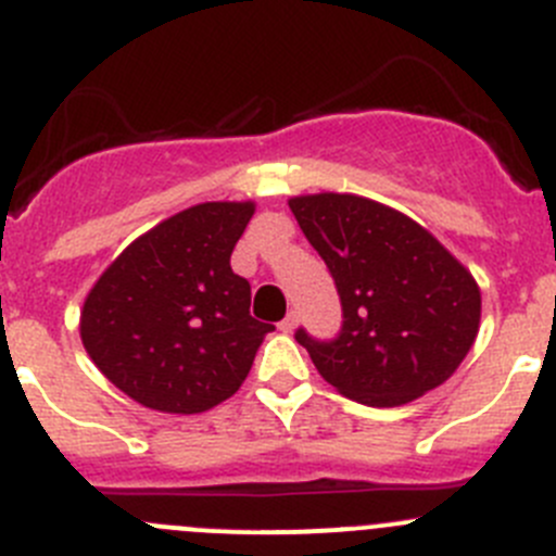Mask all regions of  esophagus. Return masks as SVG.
Instances as JSON below:
<instances>
[{
    "label": "esophagus",
    "mask_w": 556,
    "mask_h": 556,
    "mask_svg": "<svg viewBox=\"0 0 556 556\" xmlns=\"http://www.w3.org/2000/svg\"><path fill=\"white\" fill-rule=\"evenodd\" d=\"M295 326H299V312H288V317H285V320L279 323V331L290 333Z\"/></svg>",
    "instance_id": "esophagus-1"
}]
</instances>
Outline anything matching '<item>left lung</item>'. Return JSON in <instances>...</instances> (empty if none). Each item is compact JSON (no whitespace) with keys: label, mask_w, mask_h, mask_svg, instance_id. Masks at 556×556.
Listing matches in <instances>:
<instances>
[{"label":"left lung","mask_w":556,"mask_h":556,"mask_svg":"<svg viewBox=\"0 0 556 556\" xmlns=\"http://www.w3.org/2000/svg\"><path fill=\"white\" fill-rule=\"evenodd\" d=\"M290 212L342 301L331 342L295 331L323 380L369 407L413 402L448 380L481 323L472 274L427 228L369 198L299 195Z\"/></svg>","instance_id":"obj_1"}]
</instances>
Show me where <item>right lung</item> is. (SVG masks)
<instances>
[{"instance_id":"1","label":"right lung","mask_w":556,"mask_h":556,"mask_svg":"<svg viewBox=\"0 0 556 556\" xmlns=\"http://www.w3.org/2000/svg\"><path fill=\"white\" fill-rule=\"evenodd\" d=\"M255 203H198L138 236L89 290L80 342L129 399L192 415L239 391L271 323L230 268Z\"/></svg>"}]
</instances>
